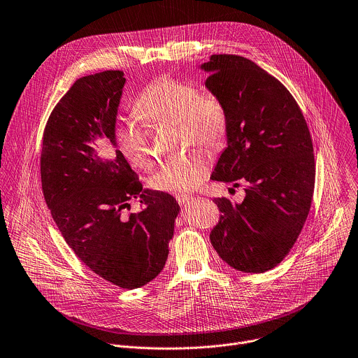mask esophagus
Wrapping results in <instances>:
<instances>
[{
  "label": "esophagus",
  "mask_w": 358,
  "mask_h": 358,
  "mask_svg": "<svg viewBox=\"0 0 358 358\" xmlns=\"http://www.w3.org/2000/svg\"><path fill=\"white\" fill-rule=\"evenodd\" d=\"M176 199H177V202H178L180 205H187V203H189L194 198H192L191 195H177Z\"/></svg>",
  "instance_id": "obj_1"
}]
</instances>
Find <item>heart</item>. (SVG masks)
Masks as SVG:
<instances>
[{"mask_svg":"<svg viewBox=\"0 0 358 358\" xmlns=\"http://www.w3.org/2000/svg\"><path fill=\"white\" fill-rule=\"evenodd\" d=\"M135 113L152 127L177 125L184 146L198 145L209 150L223 146L229 131V115L222 99L195 83L160 76L136 97ZM117 142L124 157L136 169L152 166L148 131L135 121H127L117 131ZM210 170L202 152L167 160L153 176L152 185L167 192H189L198 188Z\"/></svg>","mask_w":358,"mask_h":358,"instance_id":"1","label":"heart"}]
</instances>
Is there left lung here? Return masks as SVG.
I'll return each instance as SVG.
<instances>
[{
	"label": "left lung",
	"instance_id": "1",
	"mask_svg": "<svg viewBox=\"0 0 358 358\" xmlns=\"http://www.w3.org/2000/svg\"><path fill=\"white\" fill-rule=\"evenodd\" d=\"M201 69L229 115L227 148L210 178L245 184L241 203L213 201L222 215L210 243L231 268L264 273L290 252L310 213L315 185L310 129L292 93L251 59L213 54Z\"/></svg>",
	"mask_w": 358,
	"mask_h": 358
}]
</instances>
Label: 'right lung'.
<instances>
[{"label": "right lung", "instance_id": "right-lung-1", "mask_svg": "<svg viewBox=\"0 0 358 358\" xmlns=\"http://www.w3.org/2000/svg\"><path fill=\"white\" fill-rule=\"evenodd\" d=\"M122 71L79 78L51 111L43 134L41 188L51 216L76 257L96 275L132 290L164 268L180 206L143 189L121 150L99 156L96 139L115 143ZM143 209L129 214L130 201Z\"/></svg>", "mask_w": 358, "mask_h": 358}]
</instances>
